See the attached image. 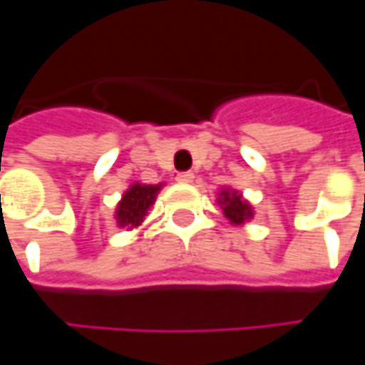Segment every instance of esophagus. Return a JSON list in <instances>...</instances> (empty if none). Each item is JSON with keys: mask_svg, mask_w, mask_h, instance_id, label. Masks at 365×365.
<instances>
[{"mask_svg": "<svg viewBox=\"0 0 365 365\" xmlns=\"http://www.w3.org/2000/svg\"><path fill=\"white\" fill-rule=\"evenodd\" d=\"M192 178H195L192 173H178V175H176V180H178V182H192Z\"/></svg>", "mask_w": 365, "mask_h": 365, "instance_id": "1", "label": "esophagus"}]
</instances>
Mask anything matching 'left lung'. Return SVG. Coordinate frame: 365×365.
I'll return each mask as SVG.
<instances>
[{
  "instance_id": "1",
  "label": "left lung",
  "mask_w": 365,
  "mask_h": 365,
  "mask_svg": "<svg viewBox=\"0 0 365 365\" xmlns=\"http://www.w3.org/2000/svg\"><path fill=\"white\" fill-rule=\"evenodd\" d=\"M219 205L223 207V215L230 219L233 225H242L254 215L250 203L242 199V195L237 190H221Z\"/></svg>"
}]
</instances>
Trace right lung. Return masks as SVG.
Segmentation results:
<instances>
[{
  "label": "right lung",
  "mask_w": 365,
  "mask_h": 365,
  "mask_svg": "<svg viewBox=\"0 0 365 365\" xmlns=\"http://www.w3.org/2000/svg\"><path fill=\"white\" fill-rule=\"evenodd\" d=\"M162 185H140L135 182L130 189L123 192L118 211H115V219L120 227H138L144 217H146L148 209L156 201V195L160 190Z\"/></svg>",
  "instance_id": "add662e5"
}]
</instances>
